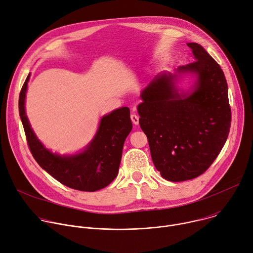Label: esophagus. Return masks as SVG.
I'll return each instance as SVG.
<instances>
[{"instance_id": "34e87169", "label": "esophagus", "mask_w": 253, "mask_h": 253, "mask_svg": "<svg viewBox=\"0 0 253 253\" xmlns=\"http://www.w3.org/2000/svg\"><path fill=\"white\" fill-rule=\"evenodd\" d=\"M130 118H131V121H132L133 124H135V125H138V124H139V116H138V115H136V114H131Z\"/></svg>"}]
</instances>
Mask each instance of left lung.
<instances>
[{
  "label": "left lung",
  "instance_id": "left-lung-1",
  "mask_svg": "<svg viewBox=\"0 0 253 253\" xmlns=\"http://www.w3.org/2000/svg\"><path fill=\"white\" fill-rule=\"evenodd\" d=\"M195 61L177 68L191 73V92L179 93L176 75L157 74L141 92L139 124L146 134L152 161L161 176L179 182L204 173L227 140L231 109L222 69L205 49L188 43Z\"/></svg>",
  "mask_w": 253,
  "mask_h": 253
}]
</instances>
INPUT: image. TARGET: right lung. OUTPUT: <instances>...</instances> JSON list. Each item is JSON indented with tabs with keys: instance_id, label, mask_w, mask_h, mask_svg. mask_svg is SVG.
Segmentation results:
<instances>
[{
	"instance_id": "obj_1",
	"label": "right lung",
	"mask_w": 253,
	"mask_h": 253,
	"mask_svg": "<svg viewBox=\"0 0 253 253\" xmlns=\"http://www.w3.org/2000/svg\"><path fill=\"white\" fill-rule=\"evenodd\" d=\"M28 75L19 96V113L28 146L37 163L58 181L70 188L94 192L116 178L126 137L132 130L130 110L122 107L103 116L94 139L84 151L61 156L46 149L35 135L25 111Z\"/></svg>"
}]
</instances>
